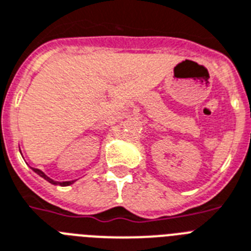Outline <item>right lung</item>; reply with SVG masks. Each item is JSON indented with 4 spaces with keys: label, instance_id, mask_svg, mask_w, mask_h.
Returning a JSON list of instances; mask_svg holds the SVG:
<instances>
[{
    "label": "right lung",
    "instance_id": "obj_1",
    "mask_svg": "<svg viewBox=\"0 0 251 251\" xmlns=\"http://www.w3.org/2000/svg\"><path fill=\"white\" fill-rule=\"evenodd\" d=\"M32 170H33L34 173H37V174L40 175V176H42V178H44L45 180H48L49 183H51V184H55V185H62V187H66V185H71V184H73V183H75V180H71V182H55V180H52L51 178H49L48 175L45 174L44 172H41L40 169H34V168H32Z\"/></svg>",
    "mask_w": 251,
    "mask_h": 251
}]
</instances>
